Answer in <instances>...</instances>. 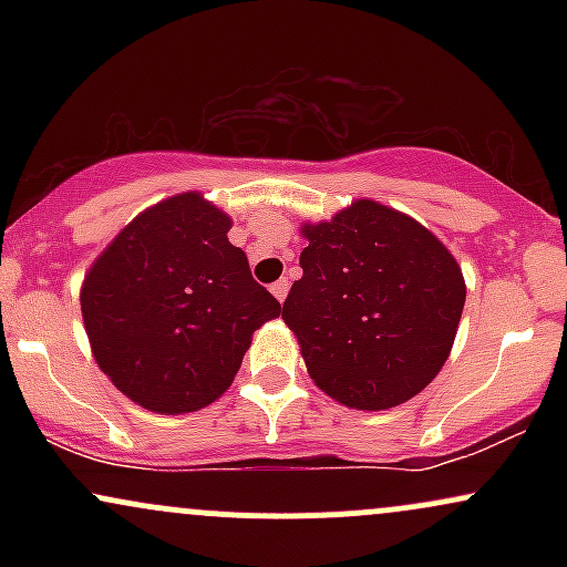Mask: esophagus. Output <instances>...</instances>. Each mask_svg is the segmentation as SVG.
I'll list each match as a JSON object with an SVG mask.
<instances>
[{
	"label": "esophagus",
	"mask_w": 567,
	"mask_h": 567,
	"mask_svg": "<svg viewBox=\"0 0 567 567\" xmlns=\"http://www.w3.org/2000/svg\"><path fill=\"white\" fill-rule=\"evenodd\" d=\"M271 292H275V298L279 303L285 301V296H288V279H279V282L271 285Z\"/></svg>",
	"instance_id": "34e87169"
}]
</instances>
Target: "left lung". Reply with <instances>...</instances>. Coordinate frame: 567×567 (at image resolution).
<instances>
[{"label":"left lung","instance_id":"obj_1","mask_svg":"<svg viewBox=\"0 0 567 567\" xmlns=\"http://www.w3.org/2000/svg\"><path fill=\"white\" fill-rule=\"evenodd\" d=\"M303 277L282 320L324 394L357 410L402 405L451 354L466 285L447 247L419 220L360 199L330 224L303 226Z\"/></svg>","mask_w":567,"mask_h":567}]
</instances>
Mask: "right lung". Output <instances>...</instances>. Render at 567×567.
Masks as SVG:
<instances>
[{
  "label": "right lung",
  "instance_id": "right-lung-1",
  "mask_svg": "<svg viewBox=\"0 0 567 567\" xmlns=\"http://www.w3.org/2000/svg\"><path fill=\"white\" fill-rule=\"evenodd\" d=\"M231 220L199 194L148 207L84 277L95 362L154 413H192L231 386L250 338L282 306L250 275Z\"/></svg>",
  "mask_w": 567,
  "mask_h": 567
}]
</instances>
